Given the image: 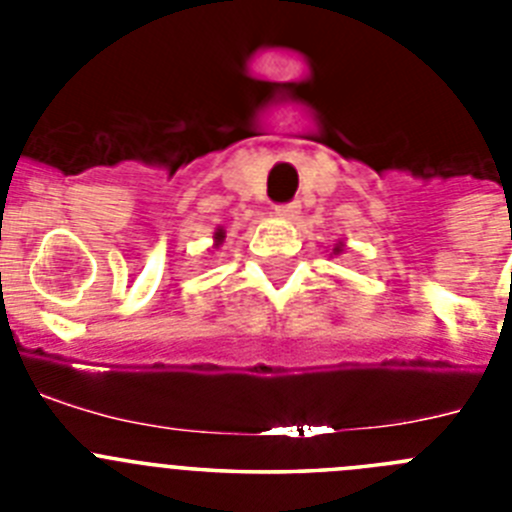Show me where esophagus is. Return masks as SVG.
I'll return each instance as SVG.
<instances>
[{
    "label": "esophagus",
    "instance_id": "obj_1",
    "mask_svg": "<svg viewBox=\"0 0 512 512\" xmlns=\"http://www.w3.org/2000/svg\"><path fill=\"white\" fill-rule=\"evenodd\" d=\"M274 215L282 217V220H295L300 215V205L297 202H292V205H277L274 207Z\"/></svg>",
    "mask_w": 512,
    "mask_h": 512
}]
</instances>
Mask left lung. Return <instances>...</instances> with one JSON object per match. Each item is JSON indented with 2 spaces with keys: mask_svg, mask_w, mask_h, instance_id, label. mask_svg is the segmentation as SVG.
Here are the masks:
<instances>
[{
  "mask_svg": "<svg viewBox=\"0 0 512 512\" xmlns=\"http://www.w3.org/2000/svg\"><path fill=\"white\" fill-rule=\"evenodd\" d=\"M338 253H343V241H338L336 248H333V256H338Z\"/></svg>",
  "mask_w": 512,
  "mask_h": 512,
  "instance_id": "8db88e82",
  "label": "left lung"
}]
</instances>
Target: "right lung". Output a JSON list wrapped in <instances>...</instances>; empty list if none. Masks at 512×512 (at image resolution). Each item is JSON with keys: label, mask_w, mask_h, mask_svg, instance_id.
I'll return each mask as SVG.
<instances>
[{"label": "right lung", "mask_w": 512, "mask_h": 512, "mask_svg": "<svg viewBox=\"0 0 512 512\" xmlns=\"http://www.w3.org/2000/svg\"><path fill=\"white\" fill-rule=\"evenodd\" d=\"M212 241H215V248H220L225 243V230L223 228H217L215 235H212Z\"/></svg>", "instance_id": "right-lung-1"}]
</instances>
